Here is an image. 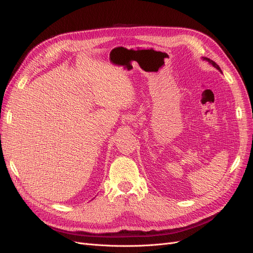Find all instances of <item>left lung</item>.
<instances>
[{
  "label": "left lung",
  "instance_id": "8db88e82",
  "mask_svg": "<svg viewBox=\"0 0 253 253\" xmlns=\"http://www.w3.org/2000/svg\"><path fill=\"white\" fill-rule=\"evenodd\" d=\"M204 60H207V61H208L209 63H211V64H212L214 67L217 68V70H218L219 72H221V71H220V67H219V66H218V65H217L215 62H214V61H212V60H210V59H208V58H204Z\"/></svg>",
  "mask_w": 253,
  "mask_h": 253
}]
</instances>
